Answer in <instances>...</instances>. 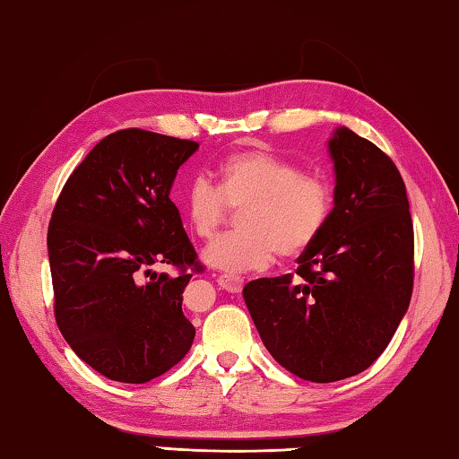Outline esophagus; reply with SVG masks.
Listing matches in <instances>:
<instances>
[{
	"label": "esophagus",
	"mask_w": 459,
	"mask_h": 459,
	"mask_svg": "<svg viewBox=\"0 0 459 459\" xmlns=\"http://www.w3.org/2000/svg\"><path fill=\"white\" fill-rule=\"evenodd\" d=\"M217 284H220L223 290H228L231 294H238V292H242V288H244V278L231 276V274H221V276H217Z\"/></svg>",
	"instance_id": "esophagus-1"
}]
</instances>
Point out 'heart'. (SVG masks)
Here are the masks:
<instances>
[{"mask_svg":"<svg viewBox=\"0 0 459 459\" xmlns=\"http://www.w3.org/2000/svg\"><path fill=\"white\" fill-rule=\"evenodd\" d=\"M333 205L325 177L264 151L225 157L215 167V187L197 177L181 199L185 221L201 239L217 234L230 209H242L239 231L217 238L201 255L207 266L230 274L264 270L276 254L294 258L307 252L325 231Z\"/></svg>","mask_w":459,"mask_h":459,"instance_id":"1","label":"heart"}]
</instances>
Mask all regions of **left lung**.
<instances>
[{
  "label": "left lung",
  "instance_id": "1",
  "mask_svg": "<svg viewBox=\"0 0 459 459\" xmlns=\"http://www.w3.org/2000/svg\"><path fill=\"white\" fill-rule=\"evenodd\" d=\"M334 207L296 276L258 278L244 300L264 347L312 383L359 375L387 349L413 292V223L405 183L385 152L334 128Z\"/></svg>",
  "mask_w": 459,
  "mask_h": 459
}]
</instances>
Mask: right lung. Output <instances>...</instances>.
Instances as JSON below:
<instances>
[{"label": "right lung", "mask_w": 459, "mask_h": 459, "mask_svg": "<svg viewBox=\"0 0 459 459\" xmlns=\"http://www.w3.org/2000/svg\"><path fill=\"white\" fill-rule=\"evenodd\" d=\"M197 149L141 128L112 133L56 201L48 228L56 323L70 349L112 381L155 379L195 339L181 304L187 268L199 270V262L171 187ZM155 263H171L180 274L157 275Z\"/></svg>", "instance_id": "obj_1"}]
</instances>
